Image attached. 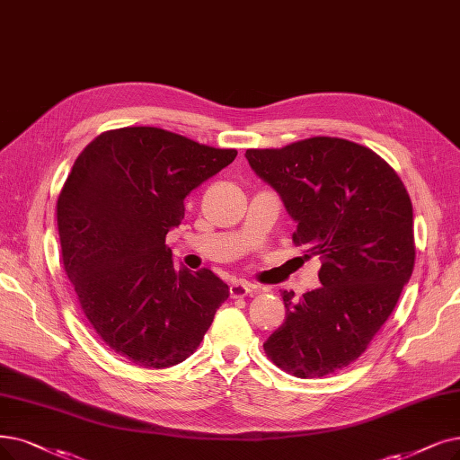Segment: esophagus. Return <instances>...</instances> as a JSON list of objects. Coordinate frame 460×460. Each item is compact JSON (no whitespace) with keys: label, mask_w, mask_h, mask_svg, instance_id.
I'll return each mask as SVG.
<instances>
[{"label":"esophagus","mask_w":460,"mask_h":460,"mask_svg":"<svg viewBox=\"0 0 460 460\" xmlns=\"http://www.w3.org/2000/svg\"><path fill=\"white\" fill-rule=\"evenodd\" d=\"M252 290H254V287L247 281H234L230 285V296L232 298H243V296H247V294H252Z\"/></svg>","instance_id":"obj_1"}]
</instances>
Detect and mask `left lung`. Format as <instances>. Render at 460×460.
<instances>
[{
  "label": "left lung",
  "instance_id": "8db88e82",
  "mask_svg": "<svg viewBox=\"0 0 460 460\" xmlns=\"http://www.w3.org/2000/svg\"><path fill=\"white\" fill-rule=\"evenodd\" d=\"M245 158L298 225L292 242L323 261V287L300 300L283 290L287 319L264 351L290 376L334 374L366 351L411 278L408 190L379 155L340 137L249 149Z\"/></svg>",
  "mask_w": 460,
  "mask_h": 460
}]
</instances>
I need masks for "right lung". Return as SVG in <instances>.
Instances as JSON below:
<instances>
[{
	"label": "right lung",
	"instance_id": "right-lung-1",
	"mask_svg": "<svg viewBox=\"0 0 460 460\" xmlns=\"http://www.w3.org/2000/svg\"><path fill=\"white\" fill-rule=\"evenodd\" d=\"M160 128H120L79 155L60 192L62 262L81 309L109 349L141 368H170L204 340L228 285L173 266L166 234L185 198L234 162Z\"/></svg>",
	"mask_w": 460,
	"mask_h": 460
}]
</instances>
